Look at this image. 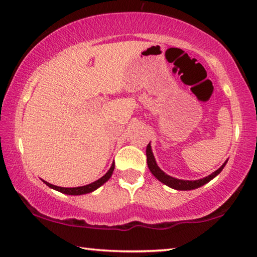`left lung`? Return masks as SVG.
Returning <instances> with one entry per match:
<instances>
[{"label":"left lung","mask_w":257,"mask_h":257,"mask_svg":"<svg viewBox=\"0 0 257 257\" xmlns=\"http://www.w3.org/2000/svg\"><path fill=\"white\" fill-rule=\"evenodd\" d=\"M146 156H147V165H149V169L151 170V172L153 173L156 179L160 180L161 182H163L164 185H167L169 187H171V188L177 189V190L196 189V188H198V187L207 184L208 181H211L213 178L219 175V173L222 171L224 165L227 164V161H225V162L222 165H221V167L217 169L216 171L211 173L210 176L203 178V179H199V180H181V179H177V178H173L171 176H169V175H167V173L161 170V169L159 168V165L156 164V161L154 159L153 152H152L150 144L147 145V147H146Z\"/></svg>","instance_id":"8db88e82"}]
</instances>
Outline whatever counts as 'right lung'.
<instances>
[{"instance_id":"1","label":"right lung","mask_w":257,"mask_h":257,"mask_svg":"<svg viewBox=\"0 0 257 257\" xmlns=\"http://www.w3.org/2000/svg\"><path fill=\"white\" fill-rule=\"evenodd\" d=\"M113 170H114V162L112 163L110 170H108L105 175H104L102 178H99L98 180L92 182V184L89 185H86V186H81V187H75V188H64V187H59V186H54L52 184H49L47 181H44L45 184L51 187V188H53L55 190L60 191V193H63V194H67V195H84V194H88V193H92V191L96 190L98 187H101L103 184H105V182L110 179Z\"/></svg>"}]
</instances>
